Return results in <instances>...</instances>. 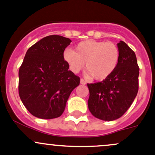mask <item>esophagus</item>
<instances>
[{
	"instance_id": "obj_1",
	"label": "esophagus",
	"mask_w": 155,
	"mask_h": 155,
	"mask_svg": "<svg viewBox=\"0 0 155 155\" xmlns=\"http://www.w3.org/2000/svg\"><path fill=\"white\" fill-rule=\"evenodd\" d=\"M80 84H82V85H85V84H86V82H85L83 79H80Z\"/></svg>"
}]
</instances>
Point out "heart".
<instances>
[{
    "instance_id": "1",
    "label": "heart",
    "mask_w": 155,
    "mask_h": 155,
    "mask_svg": "<svg viewBox=\"0 0 155 155\" xmlns=\"http://www.w3.org/2000/svg\"><path fill=\"white\" fill-rule=\"evenodd\" d=\"M64 60L74 73L85 69L95 80H104L115 70L120 60L119 48L111 41L86 40L79 42L75 51L67 49Z\"/></svg>"
}]
</instances>
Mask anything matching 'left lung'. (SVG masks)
<instances>
[{
    "instance_id": "8db88e82",
    "label": "left lung",
    "mask_w": 155,
    "mask_h": 155,
    "mask_svg": "<svg viewBox=\"0 0 155 155\" xmlns=\"http://www.w3.org/2000/svg\"><path fill=\"white\" fill-rule=\"evenodd\" d=\"M120 60L112 74L101 82L87 84L88 106L96 118L112 121L130 108L139 90V68L135 52L120 41L117 44Z\"/></svg>"
}]
</instances>
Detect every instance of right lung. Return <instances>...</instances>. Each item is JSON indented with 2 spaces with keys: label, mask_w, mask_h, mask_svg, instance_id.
Wrapping results in <instances>:
<instances>
[{
  "label": "right lung",
  "mask_w": 155,
  "mask_h": 155,
  "mask_svg": "<svg viewBox=\"0 0 155 155\" xmlns=\"http://www.w3.org/2000/svg\"><path fill=\"white\" fill-rule=\"evenodd\" d=\"M68 38L53 35L43 38L27 51L19 70V94L31 114L41 119L62 115L72 91L80 79L64 60L70 45Z\"/></svg>",
  "instance_id": "right-lung-1"
}]
</instances>
